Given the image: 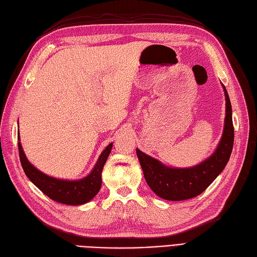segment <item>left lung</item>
<instances>
[{"mask_svg": "<svg viewBox=\"0 0 257 257\" xmlns=\"http://www.w3.org/2000/svg\"><path fill=\"white\" fill-rule=\"evenodd\" d=\"M225 96L224 128L214 152L201 163L190 168L168 167L145 152L136 149L147 183L160 198L169 201H183L201 194L219 177L230 160L234 143L232 106L224 85Z\"/></svg>", "mask_w": 257, "mask_h": 257, "instance_id": "8db88e82", "label": "left lung"}]
</instances>
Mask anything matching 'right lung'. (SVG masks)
<instances>
[{
	"mask_svg": "<svg viewBox=\"0 0 257 257\" xmlns=\"http://www.w3.org/2000/svg\"><path fill=\"white\" fill-rule=\"evenodd\" d=\"M18 140L21 165L26 177L48 198L63 204L80 205L94 199L96 194L99 192L102 181L101 172L111 152L112 143L109 144L106 149L101 152L95 167L85 178L78 180H64L47 176L33 166L24 154L23 147L21 144L20 132H18Z\"/></svg>",
	"mask_w": 257,
	"mask_h": 257,
	"instance_id": "1",
	"label": "right lung"
}]
</instances>
